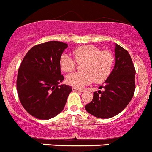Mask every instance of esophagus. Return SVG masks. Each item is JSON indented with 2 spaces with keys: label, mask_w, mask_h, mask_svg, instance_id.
<instances>
[{
  "label": "esophagus",
  "mask_w": 152,
  "mask_h": 152,
  "mask_svg": "<svg viewBox=\"0 0 152 152\" xmlns=\"http://www.w3.org/2000/svg\"><path fill=\"white\" fill-rule=\"evenodd\" d=\"M72 89H73L74 91H77V92H83V91H84L83 89H79V88H73Z\"/></svg>",
  "instance_id": "obj_1"
}]
</instances>
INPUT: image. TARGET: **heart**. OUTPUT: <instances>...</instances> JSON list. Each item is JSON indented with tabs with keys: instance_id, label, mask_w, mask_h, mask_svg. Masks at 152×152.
I'll return each instance as SVG.
<instances>
[{
	"instance_id": "obj_1",
	"label": "heart",
	"mask_w": 152,
	"mask_h": 152,
	"mask_svg": "<svg viewBox=\"0 0 152 152\" xmlns=\"http://www.w3.org/2000/svg\"><path fill=\"white\" fill-rule=\"evenodd\" d=\"M74 58L63 53L59 58V67L62 72L70 73L77 68V62L81 64L80 73L68 75L66 82L74 88H82L94 80L96 84L105 81L113 67L114 56L110 50H101L94 45H80L72 50Z\"/></svg>"
}]
</instances>
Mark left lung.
<instances>
[{"label": "left lung", "instance_id": "8db88e82", "mask_svg": "<svg viewBox=\"0 0 152 152\" xmlns=\"http://www.w3.org/2000/svg\"><path fill=\"white\" fill-rule=\"evenodd\" d=\"M116 62L113 70L100 89L94 93L91 103L85 106L86 110L101 119L111 118L127 107L135 90V69L127 50L116 44Z\"/></svg>", "mask_w": 152, "mask_h": 152}]
</instances>
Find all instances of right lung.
<instances>
[{"label":"right lung","mask_w":152,"mask_h":152,"mask_svg":"<svg viewBox=\"0 0 152 152\" xmlns=\"http://www.w3.org/2000/svg\"><path fill=\"white\" fill-rule=\"evenodd\" d=\"M68 44L49 41L31 48L19 68L17 89L23 108L39 119H49L61 113L72 88L59 85V58Z\"/></svg>","instance_id":"right-lung-1"}]
</instances>
